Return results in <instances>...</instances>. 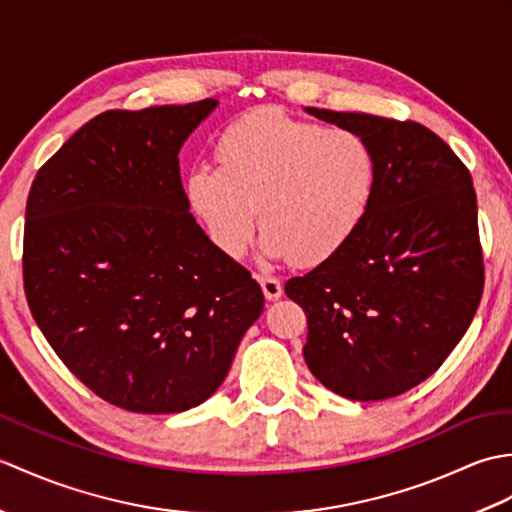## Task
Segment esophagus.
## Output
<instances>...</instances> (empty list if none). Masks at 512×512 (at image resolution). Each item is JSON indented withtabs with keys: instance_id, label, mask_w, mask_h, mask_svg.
<instances>
[{
	"instance_id": "1",
	"label": "esophagus",
	"mask_w": 512,
	"mask_h": 512,
	"mask_svg": "<svg viewBox=\"0 0 512 512\" xmlns=\"http://www.w3.org/2000/svg\"><path fill=\"white\" fill-rule=\"evenodd\" d=\"M259 284H262L264 290V297L268 301H275L281 295H284V286H281V281L277 277H270V275H262L259 277Z\"/></svg>"
}]
</instances>
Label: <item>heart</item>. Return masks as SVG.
<instances>
[{"label": "heart", "mask_w": 512, "mask_h": 512, "mask_svg": "<svg viewBox=\"0 0 512 512\" xmlns=\"http://www.w3.org/2000/svg\"><path fill=\"white\" fill-rule=\"evenodd\" d=\"M215 156L220 167L191 169L187 193L215 246L233 259L253 242L259 209L270 255L319 266L350 242L374 202L378 165L363 134L273 105L228 125Z\"/></svg>", "instance_id": "heart-1"}]
</instances>
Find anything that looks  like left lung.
Instances as JSON below:
<instances>
[{
  "instance_id": "left-lung-1",
  "label": "left lung",
  "mask_w": 512,
  "mask_h": 512,
  "mask_svg": "<svg viewBox=\"0 0 512 512\" xmlns=\"http://www.w3.org/2000/svg\"><path fill=\"white\" fill-rule=\"evenodd\" d=\"M308 112L363 134L378 178L350 242L286 281V295L308 319L303 358L343 398H394L438 372L480 306L484 259L473 178L416 121Z\"/></svg>"
}]
</instances>
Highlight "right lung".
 Wrapping results in <instances>:
<instances>
[{
    "label": "right lung",
    "mask_w": 512,
    "mask_h": 512,
    "mask_svg": "<svg viewBox=\"0 0 512 512\" xmlns=\"http://www.w3.org/2000/svg\"><path fill=\"white\" fill-rule=\"evenodd\" d=\"M215 99L110 110L28 193L24 290L65 367L136 413L198 407L222 385L264 292L189 213L180 147Z\"/></svg>",
    "instance_id": "right-lung-1"
}]
</instances>
